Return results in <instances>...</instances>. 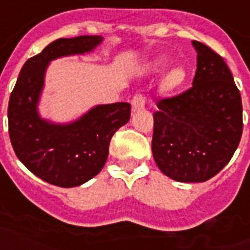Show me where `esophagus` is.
I'll list each match as a JSON object with an SVG mask.
<instances>
[{"label":"esophagus","instance_id":"1","mask_svg":"<svg viewBox=\"0 0 250 250\" xmlns=\"http://www.w3.org/2000/svg\"><path fill=\"white\" fill-rule=\"evenodd\" d=\"M146 105V97L144 96V94H136L132 100V109L133 112H136V110H141L144 109Z\"/></svg>","mask_w":250,"mask_h":250}]
</instances>
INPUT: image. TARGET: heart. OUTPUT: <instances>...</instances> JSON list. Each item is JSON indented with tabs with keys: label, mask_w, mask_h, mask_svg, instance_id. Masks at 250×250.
<instances>
[{
	"label": "heart",
	"mask_w": 250,
	"mask_h": 250,
	"mask_svg": "<svg viewBox=\"0 0 250 250\" xmlns=\"http://www.w3.org/2000/svg\"><path fill=\"white\" fill-rule=\"evenodd\" d=\"M184 78H185V72H184L181 67H176L173 69L170 74L167 76V83L170 86H177L180 83H183Z\"/></svg>",
	"instance_id": "heart-1"
}]
</instances>
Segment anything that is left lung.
Instances as JSON below:
<instances>
[{
	"label": "left lung",
	"mask_w": 250,
	"mask_h": 250,
	"mask_svg": "<svg viewBox=\"0 0 250 250\" xmlns=\"http://www.w3.org/2000/svg\"><path fill=\"white\" fill-rule=\"evenodd\" d=\"M197 70L185 92L157 100L152 152L160 170L180 183H204L225 167L242 134L241 94L224 58L193 41Z\"/></svg>",
	"instance_id": "obj_1"
}]
</instances>
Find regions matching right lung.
Masks as SVG:
<instances>
[{
  "label": "right lung",
  "mask_w": 250,
  "mask_h": 250,
  "mask_svg": "<svg viewBox=\"0 0 250 250\" xmlns=\"http://www.w3.org/2000/svg\"><path fill=\"white\" fill-rule=\"evenodd\" d=\"M98 36L58 38L23 63L8 106L9 136L20 161L43 181L78 187L101 172L113 134L130 118L127 103L100 105L70 125H53L37 114V101L49 61L90 52Z\"/></svg>",
  "instance_id": "add662e5"
}]
</instances>
